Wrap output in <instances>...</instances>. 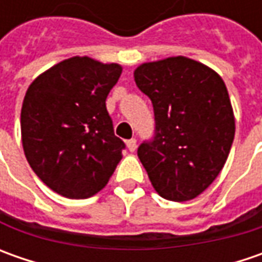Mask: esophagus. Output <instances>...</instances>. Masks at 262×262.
Returning a JSON list of instances; mask_svg holds the SVG:
<instances>
[{"label": "esophagus", "mask_w": 262, "mask_h": 262, "mask_svg": "<svg viewBox=\"0 0 262 262\" xmlns=\"http://www.w3.org/2000/svg\"><path fill=\"white\" fill-rule=\"evenodd\" d=\"M126 147H128V150L133 153V151H136L137 150V140L136 138H131V140H128L126 141Z\"/></svg>", "instance_id": "esophagus-1"}]
</instances>
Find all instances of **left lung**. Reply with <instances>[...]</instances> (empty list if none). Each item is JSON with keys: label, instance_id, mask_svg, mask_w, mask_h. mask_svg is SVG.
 <instances>
[{"label": "left lung", "instance_id": "left-lung-1", "mask_svg": "<svg viewBox=\"0 0 262 262\" xmlns=\"http://www.w3.org/2000/svg\"><path fill=\"white\" fill-rule=\"evenodd\" d=\"M134 80L155 109V140L138 147L151 185L170 201L195 198L223 169L235 137L223 78L195 59L169 56L137 67Z\"/></svg>", "mask_w": 262, "mask_h": 262}]
</instances>
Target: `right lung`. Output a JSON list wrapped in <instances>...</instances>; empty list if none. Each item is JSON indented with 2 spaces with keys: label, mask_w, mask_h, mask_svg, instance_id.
I'll use <instances>...</instances> for the list:
<instances>
[{
  "label": "right lung",
  "mask_w": 262,
  "mask_h": 262,
  "mask_svg": "<svg viewBox=\"0 0 262 262\" xmlns=\"http://www.w3.org/2000/svg\"><path fill=\"white\" fill-rule=\"evenodd\" d=\"M119 64L89 56L58 62L32 81L21 106V144L39 179L59 195L84 200L103 189L122 159L106 97Z\"/></svg>",
  "instance_id": "obj_1"
}]
</instances>
